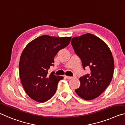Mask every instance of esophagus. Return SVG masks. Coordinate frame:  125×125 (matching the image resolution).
Returning <instances> with one entry per match:
<instances>
[{
  "label": "esophagus",
  "instance_id": "34e87169",
  "mask_svg": "<svg viewBox=\"0 0 125 125\" xmlns=\"http://www.w3.org/2000/svg\"><path fill=\"white\" fill-rule=\"evenodd\" d=\"M65 77H66V78L67 79L70 80V79H72L73 77H72V76H65Z\"/></svg>",
  "mask_w": 125,
  "mask_h": 125
}]
</instances>
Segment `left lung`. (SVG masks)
Returning <instances> with one entry per match:
<instances>
[{
    "mask_svg": "<svg viewBox=\"0 0 125 125\" xmlns=\"http://www.w3.org/2000/svg\"><path fill=\"white\" fill-rule=\"evenodd\" d=\"M71 45L81 59L83 68L89 67L90 73L80 77V86L75 90L86 100L100 96L110 85L113 77L114 61L108 46L101 39L87 33L73 38Z\"/></svg>",
    "mask_w": 125,
    "mask_h": 125,
    "instance_id": "obj_1",
    "label": "left lung"
}]
</instances>
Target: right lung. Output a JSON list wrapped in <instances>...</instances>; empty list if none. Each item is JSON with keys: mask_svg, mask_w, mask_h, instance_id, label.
Masks as SVG:
<instances>
[{"mask_svg": "<svg viewBox=\"0 0 125 125\" xmlns=\"http://www.w3.org/2000/svg\"><path fill=\"white\" fill-rule=\"evenodd\" d=\"M71 37L40 36L30 42L20 56L19 75L26 93L32 99L44 103L51 99L56 91L62 76L49 74L54 66V58L59 51L69 44Z\"/></svg>", "mask_w": 125, "mask_h": 125, "instance_id": "add662e5", "label": "right lung"}]
</instances>
